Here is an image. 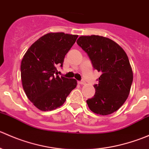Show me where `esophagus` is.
Instances as JSON below:
<instances>
[{"mask_svg":"<svg viewBox=\"0 0 149 149\" xmlns=\"http://www.w3.org/2000/svg\"><path fill=\"white\" fill-rule=\"evenodd\" d=\"M79 84H81V85H84V84H85V81H79Z\"/></svg>","mask_w":149,"mask_h":149,"instance_id":"obj_1","label":"esophagus"}]
</instances>
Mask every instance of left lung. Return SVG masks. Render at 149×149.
Masks as SVG:
<instances>
[{
  "mask_svg": "<svg viewBox=\"0 0 149 149\" xmlns=\"http://www.w3.org/2000/svg\"><path fill=\"white\" fill-rule=\"evenodd\" d=\"M77 44L88 55L94 70L101 73L95 94L86 100L89 109L101 115L118 110L127 100L133 83L131 66L119 45L98 35L81 36Z\"/></svg>",
  "mask_w": 149,
  "mask_h": 149,
  "instance_id": "left-lung-1",
  "label": "left lung"
}]
</instances>
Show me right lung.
Returning <instances> with one entry per match:
<instances>
[{
    "mask_svg": "<svg viewBox=\"0 0 149 149\" xmlns=\"http://www.w3.org/2000/svg\"><path fill=\"white\" fill-rule=\"evenodd\" d=\"M78 35L63 32L48 33L27 49L21 63L22 86L28 99L42 111L62 106L77 85L76 79L58 75L64 58Z\"/></svg>",
    "mask_w": 149,
    "mask_h": 149,
    "instance_id": "obj_1",
    "label": "right lung"
}]
</instances>
